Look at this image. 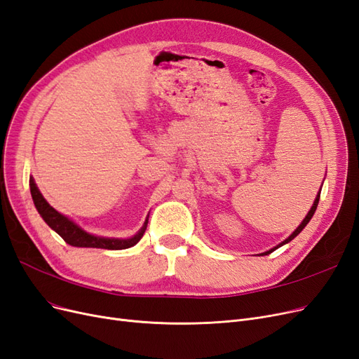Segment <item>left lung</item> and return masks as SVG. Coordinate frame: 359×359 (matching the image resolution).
<instances>
[{"label":"left lung","mask_w":359,"mask_h":359,"mask_svg":"<svg viewBox=\"0 0 359 359\" xmlns=\"http://www.w3.org/2000/svg\"><path fill=\"white\" fill-rule=\"evenodd\" d=\"M319 196H320V194L318 193V196H316V199H315V202H313V206L311 208V211H309V214L306 215V218H304V219L302 221V224H300V226H299L297 229H295V231H294V233L291 234V236H290L288 239H285V241H283L282 243H279L278 246H275V248H273V250H270V251L264 252V255H267V254H270V252H273L275 250H278V248H279V246H282V245H285V243H288L290 241H292V239H294L295 236H297V234H299V233H300V231H302V230H303V229L306 227V224H307V222H309V221H311V218L313 217V214H315V211H316V208H318V202H319Z\"/></svg>","instance_id":"left-lung-1"}]
</instances>
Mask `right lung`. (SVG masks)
<instances>
[{
	"label": "right lung",
	"mask_w": 359,
	"mask_h": 359,
	"mask_svg": "<svg viewBox=\"0 0 359 359\" xmlns=\"http://www.w3.org/2000/svg\"><path fill=\"white\" fill-rule=\"evenodd\" d=\"M29 187H31V196L36 211L43 217V219L47 222L48 227L53 229L59 236L64 239L71 246H79V248H101V250H126L130 246L137 245L141 238L144 236V231L147 229V222L142 226V229L135 234L130 239H109V238H100L93 236V234L86 233L83 229H80L76 222H72L67 217L59 214L56 209H53L50 205L46 202L43 194L40 193L39 187H36L32 178H29Z\"/></svg>",
	"instance_id": "1"
}]
</instances>
